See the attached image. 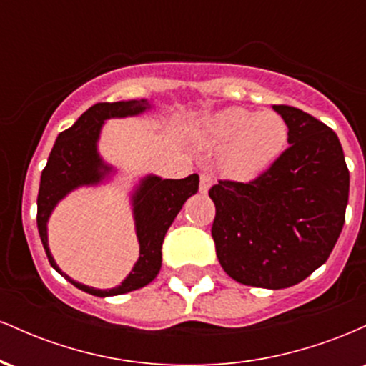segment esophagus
Masks as SVG:
<instances>
[{"instance_id":"esophagus-1","label":"esophagus","mask_w":366,"mask_h":366,"mask_svg":"<svg viewBox=\"0 0 366 366\" xmlns=\"http://www.w3.org/2000/svg\"><path fill=\"white\" fill-rule=\"evenodd\" d=\"M212 184H213L212 174H208V172H203V174L199 175V191L203 192V194H207L208 189L212 187Z\"/></svg>"}]
</instances>
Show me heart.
I'll list each match as a JSON object with an SVG mask.
<instances>
[{
  "label": "heart",
  "mask_w": 366,
  "mask_h": 366,
  "mask_svg": "<svg viewBox=\"0 0 366 366\" xmlns=\"http://www.w3.org/2000/svg\"><path fill=\"white\" fill-rule=\"evenodd\" d=\"M287 124L275 112L229 108L207 120L203 137L208 146L222 148V163L236 177L262 174L282 153L287 142Z\"/></svg>",
  "instance_id": "obj_1"
}]
</instances>
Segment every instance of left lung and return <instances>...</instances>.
Listing matches in <instances>:
<instances>
[{
    "label": "left lung",
    "mask_w": 366,
    "mask_h": 366,
    "mask_svg": "<svg viewBox=\"0 0 366 366\" xmlns=\"http://www.w3.org/2000/svg\"><path fill=\"white\" fill-rule=\"evenodd\" d=\"M289 148L249 182L218 180L212 236L237 282L285 289L329 259L346 220L350 170L337 134L300 108L275 104Z\"/></svg>",
    "instance_id": "1"
}]
</instances>
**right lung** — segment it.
<instances>
[{"mask_svg":"<svg viewBox=\"0 0 366 366\" xmlns=\"http://www.w3.org/2000/svg\"><path fill=\"white\" fill-rule=\"evenodd\" d=\"M148 108L144 99L141 102H117V103H96L87 112H84L79 120L70 129L58 134L48 163L41 174L39 194H37V230L43 242L46 256L56 272L65 277L70 284L92 296H117L136 289L144 287L162 268V246L167 230L175 220L177 213L186 203L187 197L196 194L199 187V175L192 174L186 179H159L148 177L142 180L141 187L134 196V217H136V230L139 239V259L134 264L127 279L113 289L89 287L75 282L65 275L54 263L48 247V232L46 224L51 215L54 204L63 196L79 186L99 182L107 174L108 167L98 157L96 141L103 120L113 117L137 115Z\"/></svg>","mask_w":366,"mask_h":366,"instance_id":"right-lung-1","label":"right lung"}]
</instances>
